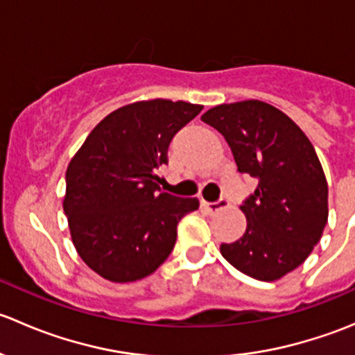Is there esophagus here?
<instances>
[{
  "instance_id": "1",
  "label": "esophagus",
  "mask_w": 355,
  "mask_h": 355,
  "mask_svg": "<svg viewBox=\"0 0 355 355\" xmlns=\"http://www.w3.org/2000/svg\"><path fill=\"white\" fill-rule=\"evenodd\" d=\"M202 206H204V209L209 211V213H216V211H221V209H225V207H228V200L220 199L218 202H204L202 200Z\"/></svg>"
}]
</instances>
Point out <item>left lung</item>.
<instances>
[{
    "label": "left lung",
    "mask_w": 355,
    "mask_h": 355,
    "mask_svg": "<svg viewBox=\"0 0 355 355\" xmlns=\"http://www.w3.org/2000/svg\"><path fill=\"white\" fill-rule=\"evenodd\" d=\"M228 142L241 173L257 178L241 206L245 234L221 256L261 282H275L307 259L328 221V184L316 151L284 111L268 103L220 105L200 116Z\"/></svg>",
    "instance_id": "1"
}]
</instances>
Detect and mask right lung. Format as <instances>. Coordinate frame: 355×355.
<instances>
[{
	"label": "right lung",
	"instance_id": "right-lung-1",
	"mask_svg": "<svg viewBox=\"0 0 355 355\" xmlns=\"http://www.w3.org/2000/svg\"><path fill=\"white\" fill-rule=\"evenodd\" d=\"M202 106L151 99L103 118L67 168L63 209L78 256L116 284L155 273L177 242V225L196 198L161 192L168 146Z\"/></svg>",
	"mask_w": 355,
	"mask_h": 355
}]
</instances>
